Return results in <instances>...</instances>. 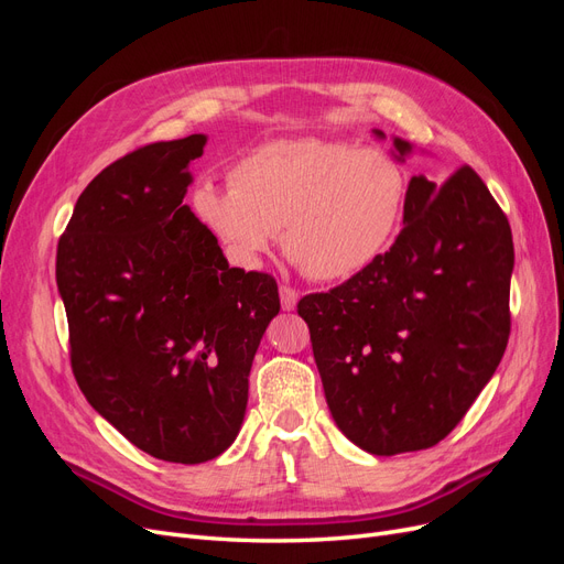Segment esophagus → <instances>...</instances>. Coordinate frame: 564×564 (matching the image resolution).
I'll use <instances>...</instances> for the list:
<instances>
[{"label": "esophagus", "instance_id": "34e87169", "mask_svg": "<svg viewBox=\"0 0 564 564\" xmlns=\"http://www.w3.org/2000/svg\"><path fill=\"white\" fill-rule=\"evenodd\" d=\"M280 303H282V311L292 313L299 303V292L292 286H280Z\"/></svg>", "mask_w": 564, "mask_h": 564}]
</instances>
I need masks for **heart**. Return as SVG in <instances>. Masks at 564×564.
I'll use <instances>...</instances> for the list:
<instances>
[{"label": "heart", "instance_id": "1", "mask_svg": "<svg viewBox=\"0 0 564 564\" xmlns=\"http://www.w3.org/2000/svg\"><path fill=\"white\" fill-rule=\"evenodd\" d=\"M404 199L406 176L388 152L305 135L247 152L230 191L202 183L191 202L237 265H259L282 230L286 256L305 275L338 282L386 251Z\"/></svg>", "mask_w": 564, "mask_h": 564}]
</instances>
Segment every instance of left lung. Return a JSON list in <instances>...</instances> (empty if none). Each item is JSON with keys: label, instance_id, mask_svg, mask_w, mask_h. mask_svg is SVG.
Masks as SVG:
<instances>
[{"label": "left lung", "instance_id": "obj_1", "mask_svg": "<svg viewBox=\"0 0 564 564\" xmlns=\"http://www.w3.org/2000/svg\"><path fill=\"white\" fill-rule=\"evenodd\" d=\"M390 152L404 162L414 145L392 135ZM402 226L369 268L299 303L338 431L373 456L447 437L510 334L513 235L482 178L470 166L445 185L414 176Z\"/></svg>", "mask_w": 564, "mask_h": 564}]
</instances>
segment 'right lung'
I'll list each match as a JSON object with an SVG mask.
<instances>
[{
    "label": "right lung",
    "instance_id": "add662e5",
    "mask_svg": "<svg viewBox=\"0 0 564 564\" xmlns=\"http://www.w3.org/2000/svg\"><path fill=\"white\" fill-rule=\"evenodd\" d=\"M207 135L133 150L79 195L56 253L84 398L131 445L204 464L240 433L278 284L230 268L183 204Z\"/></svg>",
    "mask_w": 564,
    "mask_h": 564
}]
</instances>
